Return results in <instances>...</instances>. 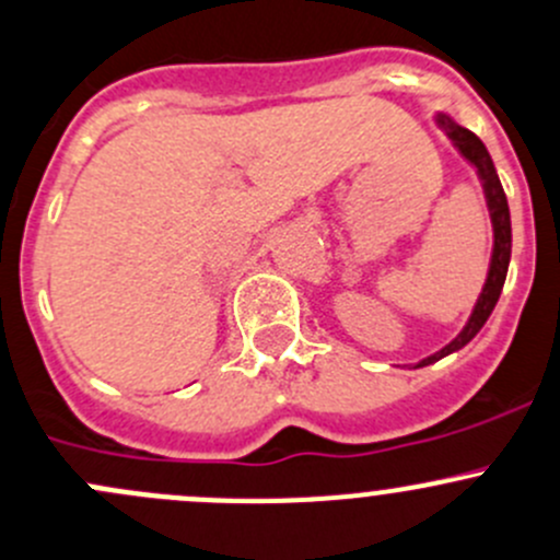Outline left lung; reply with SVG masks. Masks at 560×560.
Wrapping results in <instances>:
<instances>
[{"label": "left lung", "mask_w": 560, "mask_h": 560, "mask_svg": "<svg viewBox=\"0 0 560 560\" xmlns=\"http://www.w3.org/2000/svg\"><path fill=\"white\" fill-rule=\"evenodd\" d=\"M435 121H439L441 130L450 136V141L455 143L457 152H460L463 158L474 165L476 174H479V179H481V187H485L487 209H490V220H492V258H490V269H487L485 288H481L479 299H476L474 313H470L468 324L463 326V331L450 342V346H444L439 353H433V357L422 359L417 368L439 362V359L460 351L463 346H468V342L474 340L476 331L487 324V318H490L498 296H501L503 282H506V272H509V258H512V220H509L506 192H503L501 179H498L495 165H492V160H490V152H487V147L474 136V132L457 125L450 114H435Z\"/></svg>", "instance_id": "1"}]
</instances>
